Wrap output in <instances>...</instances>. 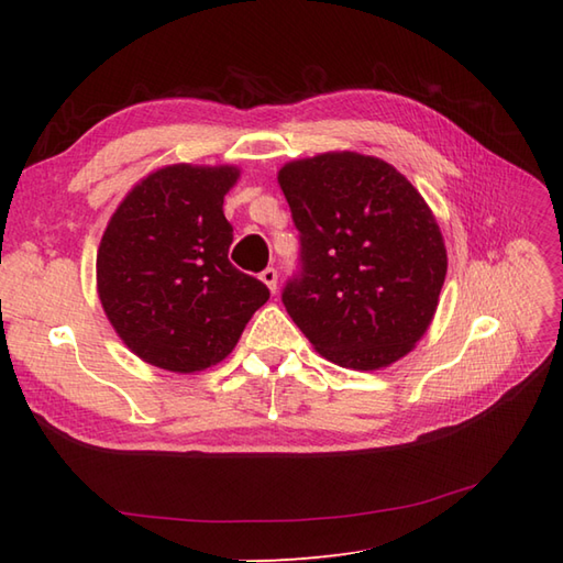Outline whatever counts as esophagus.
<instances>
[{"mask_svg":"<svg viewBox=\"0 0 563 563\" xmlns=\"http://www.w3.org/2000/svg\"><path fill=\"white\" fill-rule=\"evenodd\" d=\"M261 280H263V285H266V288L271 290V292H275L278 290V271L275 268H266L261 273Z\"/></svg>","mask_w":563,"mask_h":563,"instance_id":"esophagus-1","label":"esophagus"}]
</instances>
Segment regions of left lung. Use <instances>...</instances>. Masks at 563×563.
Wrapping results in <instances>:
<instances>
[{
  "label": "left lung",
  "mask_w": 563,
  "mask_h": 563,
  "mask_svg": "<svg viewBox=\"0 0 563 563\" xmlns=\"http://www.w3.org/2000/svg\"><path fill=\"white\" fill-rule=\"evenodd\" d=\"M278 184L302 244V273L283 290L288 314L331 363H397L428 331L445 283L433 210L391 164L357 152L288 162Z\"/></svg>",
  "instance_id": "1"
}]
</instances>
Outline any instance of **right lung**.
I'll use <instances>...</instances> for the list:
<instances>
[{
  "mask_svg": "<svg viewBox=\"0 0 563 563\" xmlns=\"http://www.w3.org/2000/svg\"><path fill=\"white\" fill-rule=\"evenodd\" d=\"M230 164H169L130 188L97 254V290L118 336L169 373H200L234 351L268 288L227 254Z\"/></svg>",
  "mask_w": 563,
  "mask_h": 563,
  "instance_id": "obj_1",
  "label": "right lung"
}]
</instances>
